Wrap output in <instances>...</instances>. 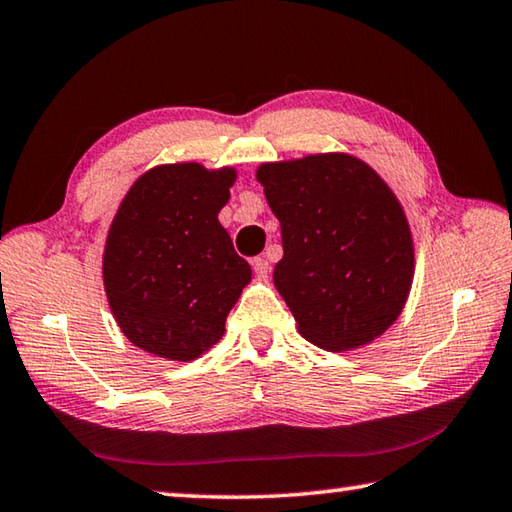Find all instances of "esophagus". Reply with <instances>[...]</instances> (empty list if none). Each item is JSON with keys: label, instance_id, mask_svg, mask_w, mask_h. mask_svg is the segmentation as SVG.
Returning <instances> with one entry per match:
<instances>
[{"label": "esophagus", "instance_id": "esophagus-1", "mask_svg": "<svg viewBox=\"0 0 512 512\" xmlns=\"http://www.w3.org/2000/svg\"><path fill=\"white\" fill-rule=\"evenodd\" d=\"M253 271H255L257 277H268V273H271V264H268L264 257H255L253 259Z\"/></svg>", "mask_w": 512, "mask_h": 512}]
</instances>
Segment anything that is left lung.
<instances>
[{
	"label": "left lung",
	"mask_w": 512,
	"mask_h": 512,
	"mask_svg": "<svg viewBox=\"0 0 512 512\" xmlns=\"http://www.w3.org/2000/svg\"><path fill=\"white\" fill-rule=\"evenodd\" d=\"M257 183L282 228L273 282L298 332L329 352L379 339L415 271L409 219L386 180L336 151L259 164Z\"/></svg>",
	"instance_id": "obj_1"
}]
</instances>
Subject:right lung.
<instances>
[{
  "label": "right lung",
  "instance_id": "add662e5",
  "mask_svg": "<svg viewBox=\"0 0 512 512\" xmlns=\"http://www.w3.org/2000/svg\"><path fill=\"white\" fill-rule=\"evenodd\" d=\"M235 167L158 164L128 189L103 248V289L128 341L194 361L221 341L253 271L219 223Z\"/></svg>",
  "mask_w": 512,
  "mask_h": 512
}]
</instances>
